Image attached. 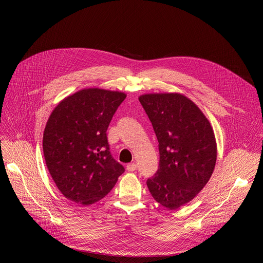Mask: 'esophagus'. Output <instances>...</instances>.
Wrapping results in <instances>:
<instances>
[{
    "instance_id": "esophagus-1",
    "label": "esophagus",
    "mask_w": 263,
    "mask_h": 263,
    "mask_svg": "<svg viewBox=\"0 0 263 263\" xmlns=\"http://www.w3.org/2000/svg\"><path fill=\"white\" fill-rule=\"evenodd\" d=\"M136 164L133 162V163H129L128 165H127V171L128 172H134L135 170H136Z\"/></svg>"
}]
</instances>
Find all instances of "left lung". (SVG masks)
<instances>
[{
	"label": "left lung",
	"instance_id": "8db88e82",
	"mask_svg": "<svg viewBox=\"0 0 263 263\" xmlns=\"http://www.w3.org/2000/svg\"><path fill=\"white\" fill-rule=\"evenodd\" d=\"M159 142V166L146 180L152 197L168 209L191 202L209 181L216 162V142L199 107L180 93L139 97Z\"/></svg>",
	"mask_w": 263,
	"mask_h": 263
}]
</instances>
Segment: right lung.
Wrapping results in <instances>:
<instances>
[{"instance_id": "obj_1", "label": "right lung", "mask_w": 263, "mask_h": 263, "mask_svg": "<svg viewBox=\"0 0 263 263\" xmlns=\"http://www.w3.org/2000/svg\"><path fill=\"white\" fill-rule=\"evenodd\" d=\"M126 99L120 91L85 88L62 100L45 128L47 167L61 194L83 206L103 199L125 172L112 157L107 129Z\"/></svg>"}]
</instances>
